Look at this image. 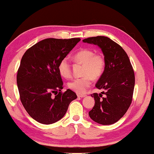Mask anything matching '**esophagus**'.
<instances>
[{"instance_id": "esophagus-1", "label": "esophagus", "mask_w": 154, "mask_h": 154, "mask_svg": "<svg viewBox=\"0 0 154 154\" xmlns=\"http://www.w3.org/2000/svg\"><path fill=\"white\" fill-rule=\"evenodd\" d=\"M86 96L85 95H82V94H77V97H84Z\"/></svg>"}]
</instances>
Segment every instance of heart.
<instances>
[{"label": "heart", "instance_id": "b5f03b06", "mask_svg": "<svg viewBox=\"0 0 154 154\" xmlns=\"http://www.w3.org/2000/svg\"><path fill=\"white\" fill-rule=\"evenodd\" d=\"M74 60L84 64L83 75L81 78H76L69 83V88L79 94H85L87 89L91 85L92 78L98 79L101 77L105 68V60L101 54H95L90 49H82L74 55ZM61 76L69 78L71 75V63L67 57L63 58L58 66Z\"/></svg>", "mask_w": 154, "mask_h": 154}]
</instances>
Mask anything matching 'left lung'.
I'll return each instance as SVG.
<instances>
[{"label":"left lung","instance_id":"1","mask_svg":"<svg viewBox=\"0 0 154 154\" xmlns=\"http://www.w3.org/2000/svg\"><path fill=\"white\" fill-rule=\"evenodd\" d=\"M85 43L97 45L102 50L105 60V68L96 87L102 89V97L95 93V104L89 116L97 123L112 125L121 119L132 102L135 74L128 55L122 47L105 36L88 38Z\"/></svg>","mask_w":154,"mask_h":154}]
</instances>
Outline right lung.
<instances>
[{"instance_id": "1", "label": "right lung", "mask_w": 154, "mask_h": 154, "mask_svg": "<svg viewBox=\"0 0 154 154\" xmlns=\"http://www.w3.org/2000/svg\"><path fill=\"white\" fill-rule=\"evenodd\" d=\"M80 40L45 39L27 50L21 58L17 75L20 99L29 115L40 123L59 121L77 97L69 89L61 92L63 83L58 66Z\"/></svg>"}]
</instances>
